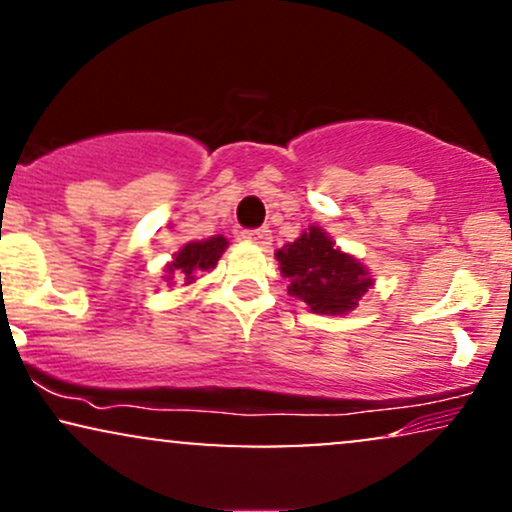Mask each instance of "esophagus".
Segmentation results:
<instances>
[{
  "label": "esophagus",
  "instance_id": "34e87169",
  "mask_svg": "<svg viewBox=\"0 0 512 512\" xmlns=\"http://www.w3.org/2000/svg\"><path fill=\"white\" fill-rule=\"evenodd\" d=\"M243 238L250 240V243L264 245V248H267V245L272 243V231H269V228H252V231L243 233Z\"/></svg>",
  "mask_w": 512,
  "mask_h": 512
}]
</instances>
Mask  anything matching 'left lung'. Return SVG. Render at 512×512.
Instances as JSON below:
<instances>
[{"instance_id": "left-lung-1", "label": "left lung", "mask_w": 512, "mask_h": 512, "mask_svg": "<svg viewBox=\"0 0 512 512\" xmlns=\"http://www.w3.org/2000/svg\"><path fill=\"white\" fill-rule=\"evenodd\" d=\"M281 274L289 279L291 296L301 298L313 313L344 315L354 310L368 286H373L366 267L346 255L317 226L293 243L276 250Z\"/></svg>"}]
</instances>
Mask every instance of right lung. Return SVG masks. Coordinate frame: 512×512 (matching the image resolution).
<instances>
[{
	"label": "right lung",
	"mask_w": 512,
	"mask_h": 512,
	"mask_svg": "<svg viewBox=\"0 0 512 512\" xmlns=\"http://www.w3.org/2000/svg\"><path fill=\"white\" fill-rule=\"evenodd\" d=\"M226 245L228 243L223 236L197 240V243H187L185 248L175 255V260L166 267L168 272L166 279L170 281L175 276L178 281L185 279V284H192V281H195V274L204 272V269L216 267V262H219L223 250H226Z\"/></svg>",
	"instance_id": "right-lung-1"
}]
</instances>
